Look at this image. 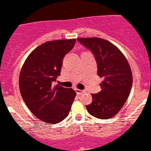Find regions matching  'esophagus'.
Instances as JSON below:
<instances>
[{
	"label": "esophagus",
	"mask_w": 151,
	"mask_h": 151,
	"mask_svg": "<svg viewBox=\"0 0 151 151\" xmlns=\"http://www.w3.org/2000/svg\"><path fill=\"white\" fill-rule=\"evenodd\" d=\"M76 93H77V94H78V95H80V94H81V93H84V91H82V90H80V89H76Z\"/></svg>",
	"instance_id": "esophagus-1"
}]
</instances>
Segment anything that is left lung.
<instances>
[{"label": "left lung", "instance_id": "left-lung-1", "mask_svg": "<svg viewBox=\"0 0 151 151\" xmlns=\"http://www.w3.org/2000/svg\"><path fill=\"white\" fill-rule=\"evenodd\" d=\"M94 55L97 74L103 81L99 93L86 106L88 113L99 119L111 118L120 111L129 96L132 74L128 60L116 45L99 37L77 39Z\"/></svg>", "mask_w": 151, "mask_h": 151}]
</instances>
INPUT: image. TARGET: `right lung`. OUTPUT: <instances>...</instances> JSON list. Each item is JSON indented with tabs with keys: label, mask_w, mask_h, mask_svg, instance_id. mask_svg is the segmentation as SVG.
<instances>
[{
	"label": "right lung",
	"mask_w": 151,
	"mask_h": 151,
	"mask_svg": "<svg viewBox=\"0 0 151 151\" xmlns=\"http://www.w3.org/2000/svg\"><path fill=\"white\" fill-rule=\"evenodd\" d=\"M76 40H58L39 45L28 55L19 75V90L29 110L40 121L58 124L70 113L76 93L52 86L60 75L63 58Z\"/></svg>",
	"instance_id": "1"
}]
</instances>
